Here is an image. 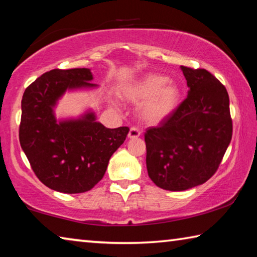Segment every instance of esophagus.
I'll list each match as a JSON object with an SVG mask.
<instances>
[{
  "label": "esophagus",
  "instance_id": "34e87169",
  "mask_svg": "<svg viewBox=\"0 0 257 257\" xmlns=\"http://www.w3.org/2000/svg\"><path fill=\"white\" fill-rule=\"evenodd\" d=\"M140 134H141V132L139 131L137 127H131V130H130V132H128L127 138L128 139H137V138L140 137Z\"/></svg>",
  "mask_w": 257,
  "mask_h": 257
}]
</instances>
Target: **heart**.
Listing matches in <instances>:
<instances>
[{
    "instance_id": "obj_1",
    "label": "heart",
    "mask_w": 257,
    "mask_h": 257,
    "mask_svg": "<svg viewBox=\"0 0 257 257\" xmlns=\"http://www.w3.org/2000/svg\"><path fill=\"white\" fill-rule=\"evenodd\" d=\"M121 98L140 104L139 113L148 124H161L180 107L182 91L178 83L158 73H148L126 83L120 90Z\"/></svg>"
}]
</instances>
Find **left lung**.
I'll return each mask as SVG.
<instances>
[{
  "label": "left lung",
  "mask_w": 257,
  "mask_h": 257,
  "mask_svg": "<svg viewBox=\"0 0 257 257\" xmlns=\"http://www.w3.org/2000/svg\"><path fill=\"white\" fill-rule=\"evenodd\" d=\"M187 99L165 121L145 134L147 170L157 187L183 191L215 173L232 137L229 95L206 69L181 66Z\"/></svg>",
  "instance_id": "obj_1"
}]
</instances>
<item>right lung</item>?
Segmentation results:
<instances>
[{
    "label": "right lung",
    "instance_id": "1",
    "mask_svg": "<svg viewBox=\"0 0 257 257\" xmlns=\"http://www.w3.org/2000/svg\"><path fill=\"white\" fill-rule=\"evenodd\" d=\"M89 68L53 69L32 83L23 95L20 146L33 171L46 187L64 193L91 190L106 173L109 159L124 144L127 126L108 128L93 109L57 118L67 92L93 91Z\"/></svg>",
    "mask_w": 257,
    "mask_h": 257
}]
</instances>
